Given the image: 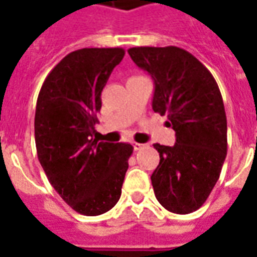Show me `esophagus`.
Segmentation results:
<instances>
[{
    "label": "esophagus",
    "mask_w": 257,
    "mask_h": 257,
    "mask_svg": "<svg viewBox=\"0 0 257 257\" xmlns=\"http://www.w3.org/2000/svg\"><path fill=\"white\" fill-rule=\"evenodd\" d=\"M146 145H142V143H134V149L135 151H139L142 150V149H145Z\"/></svg>",
    "instance_id": "obj_1"
}]
</instances>
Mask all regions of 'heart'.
<instances>
[{
    "mask_svg": "<svg viewBox=\"0 0 257 257\" xmlns=\"http://www.w3.org/2000/svg\"><path fill=\"white\" fill-rule=\"evenodd\" d=\"M132 78H140V77H138V75H134V77H131L129 79H132Z\"/></svg>",
    "mask_w": 257,
    "mask_h": 257,
    "instance_id": "obj_1",
    "label": "heart"
}]
</instances>
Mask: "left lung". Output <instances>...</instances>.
I'll list each match as a JSON object with an SVG mask.
<instances>
[{"label": "left lung", "mask_w": 257, "mask_h": 257, "mask_svg": "<svg viewBox=\"0 0 257 257\" xmlns=\"http://www.w3.org/2000/svg\"><path fill=\"white\" fill-rule=\"evenodd\" d=\"M135 64L154 81L153 110L168 115L173 146L154 145L160 164L151 175L158 202L191 213L209 197L227 154V118L220 90L208 68L178 47L131 48Z\"/></svg>", "instance_id": "obj_1"}]
</instances>
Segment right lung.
Wrapping results in <instances>:
<instances>
[{"label": "right lung", "instance_id": "1", "mask_svg": "<svg viewBox=\"0 0 257 257\" xmlns=\"http://www.w3.org/2000/svg\"><path fill=\"white\" fill-rule=\"evenodd\" d=\"M121 48L68 53L42 84L34 119L38 160L59 195L74 210L97 216L121 197L134 147L92 138L101 90L122 60Z\"/></svg>", "mask_w": 257, "mask_h": 257}]
</instances>
